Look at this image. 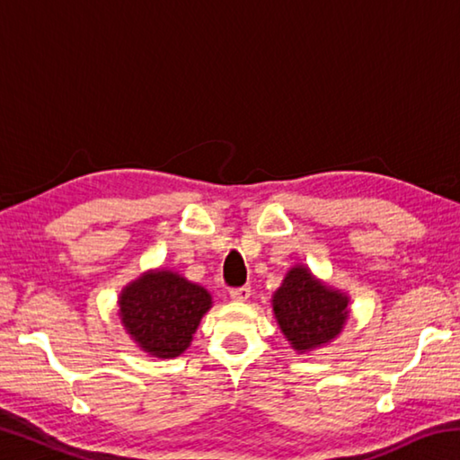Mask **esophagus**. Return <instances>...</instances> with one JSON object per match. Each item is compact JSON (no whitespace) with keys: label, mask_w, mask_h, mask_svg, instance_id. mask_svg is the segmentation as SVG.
<instances>
[{"label":"esophagus","mask_w":460,"mask_h":460,"mask_svg":"<svg viewBox=\"0 0 460 460\" xmlns=\"http://www.w3.org/2000/svg\"><path fill=\"white\" fill-rule=\"evenodd\" d=\"M249 296H252V288H247V286H243V288H233V290L229 292V298H231L233 302H247Z\"/></svg>","instance_id":"1"}]
</instances>
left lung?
<instances>
[{
	"mask_svg": "<svg viewBox=\"0 0 460 460\" xmlns=\"http://www.w3.org/2000/svg\"><path fill=\"white\" fill-rule=\"evenodd\" d=\"M271 310L284 339L305 355L339 337L351 316V298L316 278L305 263H296L271 296Z\"/></svg>",
	"mask_w": 460,
	"mask_h": 460,
	"instance_id": "left-lung-1",
	"label": "left lung"
}]
</instances>
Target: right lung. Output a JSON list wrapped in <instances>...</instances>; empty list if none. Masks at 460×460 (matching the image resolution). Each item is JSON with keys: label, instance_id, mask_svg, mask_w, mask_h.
I'll list each match as a JSON object with an SVG mask.
<instances>
[{"label": "right lung", "instance_id": "right-lung-1", "mask_svg": "<svg viewBox=\"0 0 460 460\" xmlns=\"http://www.w3.org/2000/svg\"><path fill=\"white\" fill-rule=\"evenodd\" d=\"M213 296L172 270H147L121 288L118 314L139 351L154 359H174L190 347L192 334Z\"/></svg>", "mask_w": 460, "mask_h": 460}]
</instances>
